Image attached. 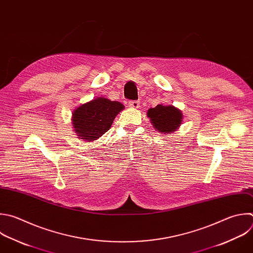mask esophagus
I'll return each mask as SVG.
<instances>
[{"label": "esophagus", "instance_id": "1", "mask_svg": "<svg viewBox=\"0 0 253 253\" xmlns=\"http://www.w3.org/2000/svg\"><path fill=\"white\" fill-rule=\"evenodd\" d=\"M128 105H129V107H131V108L137 109V108L140 107V102H139V101H129V102H128Z\"/></svg>", "mask_w": 253, "mask_h": 253}]
</instances>
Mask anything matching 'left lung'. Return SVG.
<instances>
[{"mask_svg":"<svg viewBox=\"0 0 253 253\" xmlns=\"http://www.w3.org/2000/svg\"><path fill=\"white\" fill-rule=\"evenodd\" d=\"M147 116L150 118L153 127L160 133L170 134L175 132L183 122L182 111L173 105L158 104L149 108Z\"/></svg>","mask_w":253,"mask_h":253,"instance_id":"left-lung-1","label":"left lung"}]
</instances>
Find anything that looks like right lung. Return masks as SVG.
Here are the masks:
<instances>
[{
    "label": "right lung",
    "instance_id": "1",
    "mask_svg": "<svg viewBox=\"0 0 253 253\" xmlns=\"http://www.w3.org/2000/svg\"><path fill=\"white\" fill-rule=\"evenodd\" d=\"M124 109L118 101L105 97H96L81 104L72 112L73 131L84 142H92L106 133L115 117Z\"/></svg>",
    "mask_w": 253,
    "mask_h": 253
}]
</instances>
